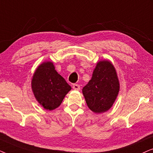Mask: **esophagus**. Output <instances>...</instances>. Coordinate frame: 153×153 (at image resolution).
Segmentation results:
<instances>
[{
  "mask_svg": "<svg viewBox=\"0 0 153 153\" xmlns=\"http://www.w3.org/2000/svg\"><path fill=\"white\" fill-rule=\"evenodd\" d=\"M73 89H75V90H80V85L78 84H74L73 85Z\"/></svg>",
  "mask_w": 153,
  "mask_h": 153,
  "instance_id": "esophagus-1",
  "label": "esophagus"
}]
</instances>
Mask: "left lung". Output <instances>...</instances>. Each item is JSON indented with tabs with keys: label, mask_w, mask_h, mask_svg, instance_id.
<instances>
[{
	"label": "left lung",
	"mask_w": 153,
	"mask_h": 153,
	"mask_svg": "<svg viewBox=\"0 0 153 153\" xmlns=\"http://www.w3.org/2000/svg\"><path fill=\"white\" fill-rule=\"evenodd\" d=\"M120 91V82L111 62H97L92 77L83 87L82 94L87 105L95 113H102L113 106Z\"/></svg>",
	"instance_id": "8db88e82"
}]
</instances>
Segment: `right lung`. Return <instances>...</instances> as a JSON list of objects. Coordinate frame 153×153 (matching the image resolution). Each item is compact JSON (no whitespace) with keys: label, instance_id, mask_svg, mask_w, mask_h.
<instances>
[{"label":"right lung","instance_id":"1","mask_svg":"<svg viewBox=\"0 0 153 153\" xmlns=\"http://www.w3.org/2000/svg\"><path fill=\"white\" fill-rule=\"evenodd\" d=\"M31 89L40 105L45 110L52 111L61 105L71 87L56 72L53 62H44L33 73Z\"/></svg>","mask_w":153,"mask_h":153}]
</instances>
